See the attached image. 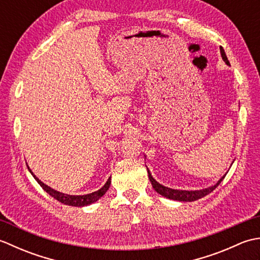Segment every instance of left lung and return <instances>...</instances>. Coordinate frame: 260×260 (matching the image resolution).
I'll return each instance as SVG.
<instances>
[{"mask_svg": "<svg viewBox=\"0 0 260 260\" xmlns=\"http://www.w3.org/2000/svg\"><path fill=\"white\" fill-rule=\"evenodd\" d=\"M220 52H221V56H222V59L225 61V63L227 64H230L229 63V60L227 58V56H225V52L223 50L222 47H220ZM148 172V179H150L151 183H152V186L153 189L155 190L157 193H159V194L165 197V198H169V199H172V200H178V201H196L198 200V199H201L203 198L204 196L209 194V193H211L215 187H217L220 183H221V181L224 179L225 174L222 176L221 179H220L217 183H215L214 185L210 186V187H207V189H203V190H199V191H183V190H174V189H170V187H167L164 186L162 184L157 183V182L153 179V176L151 175L150 171H147Z\"/></svg>", "mask_w": 260, "mask_h": 260, "instance_id": "8db88e82", "label": "left lung"}]
</instances>
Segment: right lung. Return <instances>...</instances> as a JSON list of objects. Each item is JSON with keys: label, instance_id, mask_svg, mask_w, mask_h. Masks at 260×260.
Segmentation results:
<instances>
[{"label": "right lung", "instance_id": "1", "mask_svg": "<svg viewBox=\"0 0 260 260\" xmlns=\"http://www.w3.org/2000/svg\"><path fill=\"white\" fill-rule=\"evenodd\" d=\"M29 171L31 172L30 169H29ZM31 174L33 175V178L37 180L38 183L40 184V186L47 193H49V194L53 197L59 202H61L63 204H68V206H73V207H84V206H88V204L96 202L99 198H102L105 193H106V191L109 189V185H110V178H109L102 189H99L96 192H92V193H89V194H85V196H69V194H64V193H60L56 190L51 189V187H49L45 183H42V182L38 178H36V175L32 172H31Z\"/></svg>", "mask_w": 260, "mask_h": 260}]
</instances>
